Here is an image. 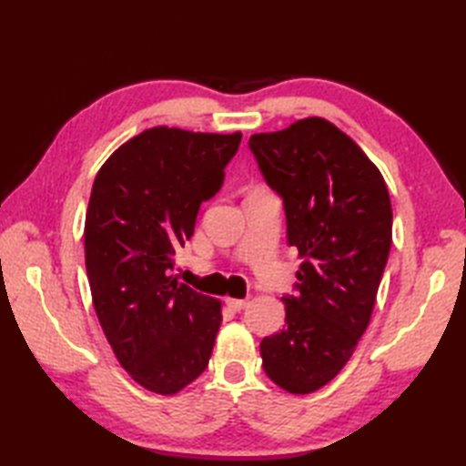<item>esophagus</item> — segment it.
Returning a JSON list of instances; mask_svg holds the SVG:
<instances>
[{"instance_id":"34e87169","label":"esophagus","mask_w":466,"mask_h":466,"mask_svg":"<svg viewBox=\"0 0 466 466\" xmlns=\"http://www.w3.org/2000/svg\"><path fill=\"white\" fill-rule=\"evenodd\" d=\"M226 304L228 309L234 310V312H240L246 309V304H248V300H240V299H226Z\"/></svg>"}]
</instances>
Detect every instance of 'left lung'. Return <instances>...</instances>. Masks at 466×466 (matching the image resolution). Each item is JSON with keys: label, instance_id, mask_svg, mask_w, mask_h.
<instances>
[{"label": "left lung", "instance_id": "left-lung-1", "mask_svg": "<svg viewBox=\"0 0 466 466\" xmlns=\"http://www.w3.org/2000/svg\"><path fill=\"white\" fill-rule=\"evenodd\" d=\"M266 184L282 198L289 244L302 258L284 330L260 342L264 372L309 394L339 374L370 322L392 242L384 177L352 137L324 117L250 136Z\"/></svg>", "mask_w": 466, "mask_h": 466}]
</instances>
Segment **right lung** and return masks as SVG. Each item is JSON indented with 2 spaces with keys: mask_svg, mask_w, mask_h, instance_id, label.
<instances>
[{
  "mask_svg": "<svg viewBox=\"0 0 466 466\" xmlns=\"http://www.w3.org/2000/svg\"><path fill=\"white\" fill-rule=\"evenodd\" d=\"M240 140V132L150 127L117 147L94 180L84 230L94 309L116 359L152 392H180L212 356L220 300L170 270Z\"/></svg>",
  "mask_w": 466,
  "mask_h": 466,
  "instance_id": "1",
  "label": "right lung"
}]
</instances>
